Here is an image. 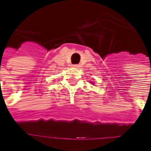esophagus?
Returning a JSON list of instances; mask_svg holds the SVG:
<instances>
[{
	"label": "esophagus",
	"mask_w": 151,
	"mask_h": 151,
	"mask_svg": "<svg viewBox=\"0 0 151 151\" xmlns=\"http://www.w3.org/2000/svg\"><path fill=\"white\" fill-rule=\"evenodd\" d=\"M73 67H74V68H79V67H80V65H73Z\"/></svg>",
	"instance_id": "1"
}]
</instances>
